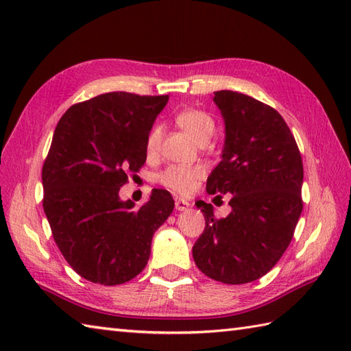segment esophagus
Instances as JSON below:
<instances>
[{"instance_id": "1", "label": "esophagus", "mask_w": 351, "mask_h": 351, "mask_svg": "<svg viewBox=\"0 0 351 351\" xmlns=\"http://www.w3.org/2000/svg\"><path fill=\"white\" fill-rule=\"evenodd\" d=\"M175 208L176 211H187L190 208V202H187V200L184 199H175Z\"/></svg>"}]
</instances>
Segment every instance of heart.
Wrapping results in <instances>:
<instances>
[{
    "instance_id": "1",
    "label": "heart",
    "mask_w": 351,
    "mask_h": 351,
    "mask_svg": "<svg viewBox=\"0 0 351 351\" xmlns=\"http://www.w3.org/2000/svg\"><path fill=\"white\" fill-rule=\"evenodd\" d=\"M175 121L178 126L196 140L197 143H208L215 131L214 119L202 110L189 108L178 113ZM162 137V126L155 125L151 130L146 140L147 152H155L160 146ZM204 176V169L200 166H170L162 170L158 175V181L169 190L180 193V195H189L195 189L196 182Z\"/></svg>"
}]
</instances>
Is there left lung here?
Here are the masks:
<instances>
[{
  "instance_id": "8db88e82",
  "label": "left lung",
  "mask_w": 351,
  "mask_h": 351,
  "mask_svg": "<svg viewBox=\"0 0 351 351\" xmlns=\"http://www.w3.org/2000/svg\"><path fill=\"white\" fill-rule=\"evenodd\" d=\"M214 102L225 121V145L206 191L230 193L232 211L215 219L213 205L197 200L205 229L193 258L208 278L240 285L270 271L293 240L303 210V162L274 108L230 90L214 92Z\"/></svg>"
}]
</instances>
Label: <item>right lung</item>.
Listing matches in <instances>:
<instances>
[{
	"mask_svg": "<svg viewBox=\"0 0 351 351\" xmlns=\"http://www.w3.org/2000/svg\"><path fill=\"white\" fill-rule=\"evenodd\" d=\"M169 95L111 92L72 106L58 121L42 169L43 211L62 255L81 278L121 285L147 264L173 211L167 190L145 205L121 200L128 171L146 161V140Z\"/></svg>",
	"mask_w": 351,
	"mask_h": 351,
	"instance_id": "right-lung-1",
	"label": "right lung"
}]
</instances>
